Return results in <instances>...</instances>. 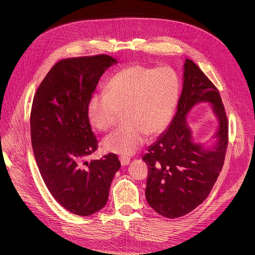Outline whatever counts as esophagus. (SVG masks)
I'll use <instances>...</instances> for the list:
<instances>
[{
    "label": "esophagus",
    "mask_w": 255,
    "mask_h": 255,
    "mask_svg": "<svg viewBox=\"0 0 255 255\" xmlns=\"http://www.w3.org/2000/svg\"><path fill=\"white\" fill-rule=\"evenodd\" d=\"M120 162H121V165H122V166H126V165L129 164L130 158H129V157H125V156H121V157H120Z\"/></svg>",
    "instance_id": "1"
}]
</instances>
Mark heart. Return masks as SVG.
Instances as JSON below:
<instances>
[{"label": "heart", "mask_w": 255, "mask_h": 255, "mask_svg": "<svg viewBox=\"0 0 255 255\" xmlns=\"http://www.w3.org/2000/svg\"><path fill=\"white\" fill-rule=\"evenodd\" d=\"M178 93L177 80L167 68L130 65L109 81L107 93L91 97L87 116L96 130L108 131L124 112L126 125L108 135L103 147L130 156L148 135L155 137L164 131L174 113Z\"/></svg>", "instance_id": "heart-1"}]
</instances>
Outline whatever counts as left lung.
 Here are the masks:
<instances>
[{
	"instance_id": "8db88e82",
	"label": "left lung",
	"mask_w": 255,
	"mask_h": 255,
	"mask_svg": "<svg viewBox=\"0 0 255 255\" xmlns=\"http://www.w3.org/2000/svg\"><path fill=\"white\" fill-rule=\"evenodd\" d=\"M210 101L220 121L212 149L191 139L186 114L198 102ZM228 145V119L220 93L191 59L184 65L183 92L168 130L148 148L142 159L147 164L146 197L159 215L178 218L187 215L209 196L222 170Z\"/></svg>"
}]
</instances>
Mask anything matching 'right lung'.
Wrapping results in <instances>:
<instances>
[{
  "instance_id": "right-lung-1",
  "label": "right lung",
  "mask_w": 255,
  "mask_h": 255,
  "mask_svg": "<svg viewBox=\"0 0 255 255\" xmlns=\"http://www.w3.org/2000/svg\"><path fill=\"white\" fill-rule=\"evenodd\" d=\"M107 54L61 59L35 93L30 129L33 153L55 201L79 216L100 211L109 198L118 156L86 159L98 148L87 105L105 70L116 63Z\"/></svg>"
}]
</instances>
